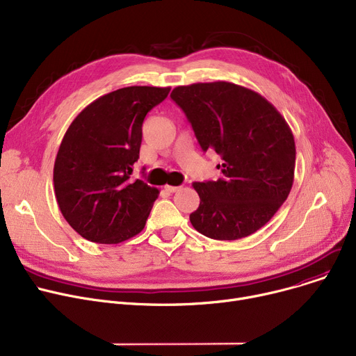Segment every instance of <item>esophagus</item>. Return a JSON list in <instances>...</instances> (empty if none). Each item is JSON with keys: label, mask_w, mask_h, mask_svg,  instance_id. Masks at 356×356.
<instances>
[{"label": "esophagus", "mask_w": 356, "mask_h": 356, "mask_svg": "<svg viewBox=\"0 0 356 356\" xmlns=\"http://www.w3.org/2000/svg\"><path fill=\"white\" fill-rule=\"evenodd\" d=\"M164 189L167 191V192H170V193H175V192H177L180 188H179V186H164Z\"/></svg>", "instance_id": "34e87169"}]
</instances>
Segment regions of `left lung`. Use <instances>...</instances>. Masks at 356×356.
I'll return each mask as SVG.
<instances>
[{
  "label": "left lung",
  "instance_id": "obj_1",
  "mask_svg": "<svg viewBox=\"0 0 356 356\" xmlns=\"http://www.w3.org/2000/svg\"><path fill=\"white\" fill-rule=\"evenodd\" d=\"M172 99L188 117L203 152L223 160L222 177L195 181L193 228L218 241L245 238L287 199L296 167L294 137L277 108L252 89L225 81L177 86Z\"/></svg>",
  "mask_w": 356,
  "mask_h": 356
}]
</instances>
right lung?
Instances as JSON below:
<instances>
[{"mask_svg": "<svg viewBox=\"0 0 356 356\" xmlns=\"http://www.w3.org/2000/svg\"><path fill=\"white\" fill-rule=\"evenodd\" d=\"M170 88L128 86L90 102L72 121L53 167L56 200L81 236L120 244L140 234L159 191L133 179L143 122Z\"/></svg>", "mask_w": 356, "mask_h": 356, "instance_id": "right-lung-1", "label": "right lung"}]
</instances>
